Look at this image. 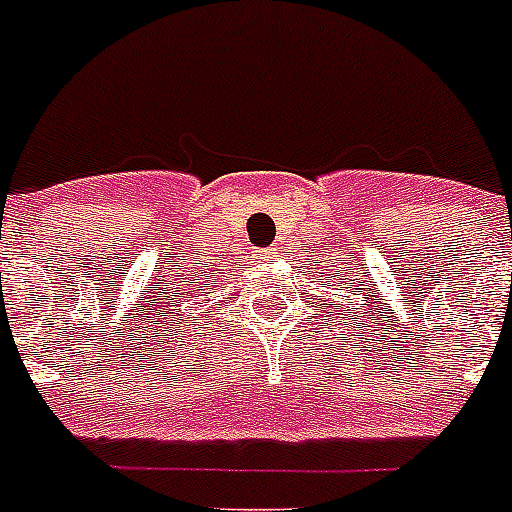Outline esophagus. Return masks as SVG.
<instances>
[{
	"label": "esophagus",
	"instance_id": "1",
	"mask_svg": "<svg viewBox=\"0 0 512 512\" xmlns=\"http://www.w3.org/2000/svg\"><path fill=\"white\" fill-rule=\"evenodd\" d=\"M265 255H268V252H263V257H265Z\"/></svg>",
	"mask_w": 512,
	"mask_h": 512
}]
</instances>
